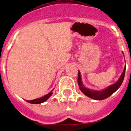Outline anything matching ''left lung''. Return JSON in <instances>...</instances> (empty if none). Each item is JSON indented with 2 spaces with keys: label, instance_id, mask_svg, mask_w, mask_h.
Returning a JSON list of instances; mask_svg holds the SVG:
<instances>
[{
  "label": "left lung",
  "instance_id": "obj_1",
  "mask_svg": "<svg viewBox=\"0 0 131 131\" xmlns=\"http://www.w3.org/2000/svg\"><path fill=\"white\" fill-rule=\"evenodd\" d=\"M125 68H126V66H125V67H124V71H123L122 73L121 74V77H120V78L118 79V81L117 82L115 83L114 84H112V85H110L109 87H108L106 89L100 91L91 90L90 89H88V88H85L84 85V84H83L82 82L81 75H80V72L79 71L77 81L79 88H80V91L84 94L86 95L88 97H91V98L96 100H105V99L107 98V97H110L112 94H113L121 87V85H122V82L124 79V76H125Z\"/></svg>",
  "mask_w": 131,
  "mask_h": 131
}]
</instances>
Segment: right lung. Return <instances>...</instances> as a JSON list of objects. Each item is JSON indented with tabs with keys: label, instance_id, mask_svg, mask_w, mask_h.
<instances>
[{
	"label": "right lung",
	"instance_id": "obj_1",
	"mask_svg": "<svg viewBox=\"0 0 131 131\" xmlns=\"http://www.w3.org/2000/svg\"><path fill=\"white\" fill-rule=\"evenodd\" d=\"M52 91H53V90L51 91V92H50L49 93L45 95V96H42V97H39V98L35 99V100H31V101H28V100H26V101H27L28 103H31V104H40V103H42L45 102L46 100H48L49 97L50 96H51V95L52 94V93H53V92H52Z\"/></svg>",
	"mask_w": 131,
	"mask_h": 131
}]
</instances>
